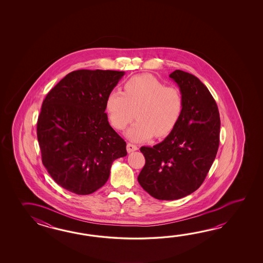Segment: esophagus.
<instances>
[{"label": "esophagus", "instance_id": "1", "mask_svg": "<svg viewBox=\"0 0 263 263\" xmlns=\"http://www.w3.org/2000/svg\"><path fill=\"white\" fill-rule=\"evenodd\" d=\"M137 149H138L137 145H134V144H132V143H128V144H127V151H128L129 153L137 151Z\"/></svg>", "mask_w": 263, "mask_h": 263}]
</instances>
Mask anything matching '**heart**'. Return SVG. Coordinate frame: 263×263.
<instances>
[{"label":"heart","instance_id":"obj_1","mask_svg":"<svg viewBox=\"0 0 263 263\" xmlns=\"http://www.w3.org/2000/svg\"><path fill=\"white\" fill-rule=\"evenodd\" d=\"M110 123L115 129H125L137 118L126 132L129 139L140 142L170 134L183 109V98L178 88L166 86L158 79L148 75H137L124 84V91L112 90L105 101Z\"/></svg>","mask_w":263,"mask_h":263}]
</instances>
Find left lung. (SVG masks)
Wrapping results in <instances>:
<instances>
[{
    "mask_svg": "<svg viewBox=\"0 0 263 263\" xmlns=\"http://www.w3.org/2000/svg\"><path fill=\"white\" fill-rule=\"evenodd\" d=\"M169 77L183 98L179 122L162 142L140 148L145 164L138 182L160 200L179 199L200 187L217 154L221 125L217 104L199 79L179 69Z\"/></svg>",
    "mask_w": 263,
    "mask_h": 263,
    "instance_id": "1",
    "label": "left lung"
}]
</instances>
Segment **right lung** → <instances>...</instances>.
<instances>
[{"instance_id":"add662e5","label":"right lung","mask_w":263,"mask_h":263,"mask_svg":"<svg viewBox=\"0 0 263 263\" xmlns=\"http://www.w3.org/2000/svg\"><path fill=\"white\" fill-rule=\"evenodd\" d=\"M124 71L80 69L46 96L37 119L42 162L64 189L89 195L106 183L112 163L127 155L126 142L108 122L107 96Z\"/></svg>"}]
</instances>
